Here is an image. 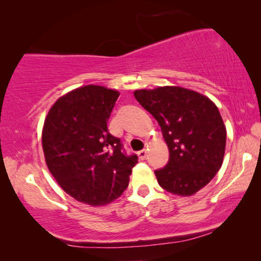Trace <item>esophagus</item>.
<instances>
[{
	"label": "esophagus",
	"mask_w": 261,
	"mask_h": 261,
	"mask_svg": "<svg viewBox=\"0 0 261 261\" xmlns=\"http://www.w3.org/2000/svg\"><path fill=\"white\" fill-rule=\"evenodd\" d=\"M138 156H139V159H141V160H144L146 156H147V151H146V149H142V151H139L138 152Z\"/></svg>",
	"instance_id": "obj_1"
}]
</instances>
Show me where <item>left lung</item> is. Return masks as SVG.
I'll use <instances>...</instances> for the list:
<instances>
[{
  "label": "left lung",
  "mask_w": 261,
  "mask_h": 261,
  "mask_svg": "<svg viewBox=\"0 0 261 261\" xmlns=\"http://www.w3.org/2000/svg\"><path fill=\"white\" fill-rule=\"evenodd\" d=\"M138 102L162 127L170 152L164 169L154 171L164 190L192 196L215 177L223 163L227 130L215 103L181 87L134 91Z\"/></svg>",
  "instance_id": "8db88e82"
}]
</instances>
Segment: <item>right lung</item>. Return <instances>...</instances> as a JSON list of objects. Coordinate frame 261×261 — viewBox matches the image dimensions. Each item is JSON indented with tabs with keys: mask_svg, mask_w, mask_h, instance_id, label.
Here are the masks:
<instances>
[{
	"mask_svg": "<svg viewBox=\"0 0 261 261\" xmlns=\"http://www.w3.org/2000/svg\"><path fill=\"white\" fill-rule=\"evenodd\" d=\"M120 92L89 84L60 96L45 117L42 149L49 172L76 201L91 206L119 198L129 184L137 155L121 151L108 120Z\"/></svg>",
	"mask_w": 261,
	"mask_h": 261,
	"instance_id": "obj_1",
	"label": "right lung"
}]
</instances>
